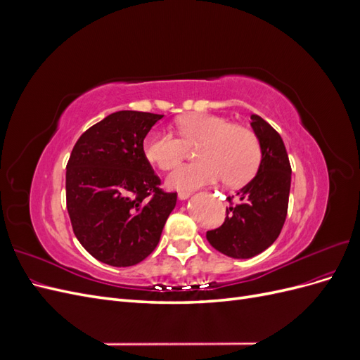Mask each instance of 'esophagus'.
<instances>
[{
  "label": "esophagus",
  "mask_w": 360,
  "mask_h": 360,
  "mask_svg": "<svg viewBox=\"0 0 360 360\" xmlns=\"http://www.w3.org/2000/svg\"><path fill=\"white\" fill-rule=\"evenodd\" d=\"M191 195H192V192H189V191H180L179 192V198L180 200H188Z\"/></svg>",
  "instance_id": "34e87169"
}]
</instances>
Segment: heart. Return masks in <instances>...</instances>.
<instances>
[{"label":"heart","mask_w":360,"mask_h":360,"mask_svg":"<svg viewBox=\"0 0 360 360\" xmlns=\"http://www.w3.org/2000/svg\"><path fill=\"white\" fill-rule=\"evenodd\" d=\"M177 132L153 129L144 139V155L162 171L176 168L186 158L188 146H197L198 162L177 168L167 180L179 191L198 189L225 177L228 186H240L255 176L261 162L258 136L245 126L219 115L197 112L181 117Z\"/></svg>","instance_id":"b5f03b06"}]
</instances>
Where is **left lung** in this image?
Listing matches in <instances>:
<instances>
[{"instance_id":"left-lung-1","label":"left lung","mask_w":360,"mask_h":360,"mask_svg":"<svg viewBox=\"0 0 360 360\" xmlns=\"http://www.w3.org/2000/svg\"><path fill=\"white\" fill-rule=\"evenodd\" d=\"M250 126L261 144L257 176L228 197L225 222L207 231L209 243L231 258H252L266 250L284 226L291 184V165L281 135L259 115Z\"/></svg>"}]
</instances>
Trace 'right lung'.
<instances>
[{
    "label": "right lung",
    "mask_w": 360,
    "mask_h": 360,
    "mask_svg": "<svg viewBox=\"0 0 360 360\" xmlns=\"http://www.w3.org/2000/svg\"><path fill=\"white\" fill-rule=\"evenodd\" d=\"M163 115L118 111L76 141L66 167V204L73 233L96 259L129 267L147 258L160 240L176 192L144 155V138Z\"/></svg>",
    "instance_id": "add662e5"
}]
</instances>
